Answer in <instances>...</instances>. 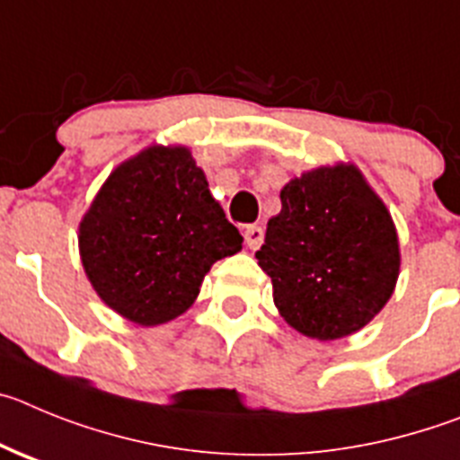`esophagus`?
Listing matches in <instances>:
<instances>
[{
  "label": "esophagus",
  "instance_id": "obj_1",
  "mask_svg": "<svg viewBox=\"0 0 460 460\" xmlns=\"http://www.w3.org/2000/svg\"><path fill=\"white\" fill-rule=\"evenodd\" d=\"M245 243L250 250H259L261 243H263V229L259 225H250L245 229Z\"/></svg>",
  "mask_w": 460,
  "mask_h": 460
}]
</instances>
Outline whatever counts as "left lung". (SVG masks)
I'll list each match as a JSON object with an SVG mask.
<instances>
[{
  "mask_svg": "<svg viewBox=\"0 0 460 460\" xmlns=\"http://www.w3.org/2000/svg\"><path fill=\"white\" fill-rule=\"evenodd\" d=\"M279 199L256 252L277 309L321 341L358 332L390 300L399 277L390 213L353 164L302 173Z\"/></svg>",
  "mask_w": 460,
  "mask_h": 460,
  "instance_id": "1",
  "label": "left lung"
}]
</instances>
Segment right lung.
<instances>
[{"instance_id": "add662e5", "label": "right lung", "mask_w": 460, "mask_h": 460, "mask_svg": "<svg viewBox=\"0 0 460 460\" xmlns=\"http://www.w3.org/2000/svg\"><path fill=\"white\" fill-rule=\"evenodd\" d=\"M240 247L188 148L153 146L114 169L80 225L91 284L139 325L183 314L215 261Z\"/></svg>"}]
</instances>
